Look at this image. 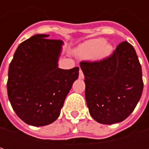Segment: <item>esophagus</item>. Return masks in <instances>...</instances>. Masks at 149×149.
Instances as JSON below:
<instances>
[{"instance_id": "1", "label": "esophagus", "mask_w": 149, "mask_h": 149, "mask_svg": "<svg viewBox=\"0 0 149 149\" xmlns=\"http://www.w3.org/2000/svg\"><path fill=\"white\" fill-rule=\"evenodd\" d=\"M84 73H83V72L80 70V73H79V78L80 79H84Z\"/></svg>"}]
</instances>
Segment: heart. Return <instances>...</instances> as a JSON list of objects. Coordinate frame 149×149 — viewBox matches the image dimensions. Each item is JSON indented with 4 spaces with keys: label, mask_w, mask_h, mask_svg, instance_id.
I'll use <instances>...</instances> for the list:
<instances>
[{
    "label": "heart",
    "mask_w": 149,
    "mask_h": 149,
    "mask_svg": "<svg viewBox=\"0 0 149 149\" xmlns=\"http://www.w3.org/2000/svg\"><path fill=\"white\" fill-rule=\"evenodd\" d=\"M112 47L109 44H107L105 40L98 39L88 40L78 47L77 54L81 57L96 60H101L110 55Z\"/></svg>",
    "instance_id": "obj_1"
}]
</instances>
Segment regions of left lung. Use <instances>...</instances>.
Wrapping results in <instances>:
<instances>
[{
	"label": "left lung",
	"instance_id": "8db88e82",
	"mask_svg": "<svg viewBox=\"0 0 149 149\" xmlns=\"http://www.w3.org/2000/svg\"><path fill=\"white\" fill-rule=\"evenodd\" d=\"M80 65L92 117L103 125L127 118L141 99L144 87L141 65L132 45L123 41L109 57Z\"/></svg>",
	"mask_w": 149,
	"mask_h": 149
}]
</instances>
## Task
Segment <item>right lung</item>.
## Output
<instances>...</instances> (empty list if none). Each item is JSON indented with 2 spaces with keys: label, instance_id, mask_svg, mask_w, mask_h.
I'll list each match as a JSON object with an SVG mask.
<instances>
[{
  "label": "right lung",
  "instance_id": "right-lung-1",
  "mask_svg": "<svg viewBox=\"0 0 149 149\" xmlns=\"http://www.w3.org/2000/svg\"><path fill=\"white\" fill-rule=\"evenodd\" d=\"M37 34L21 43L8 68V97L20 118L45 126L58 118L79 68L61 69L58 59L63 41Z\"/></svg>",
  "mask_w": 149,
  "mask_h": 149
}]
</instances>
